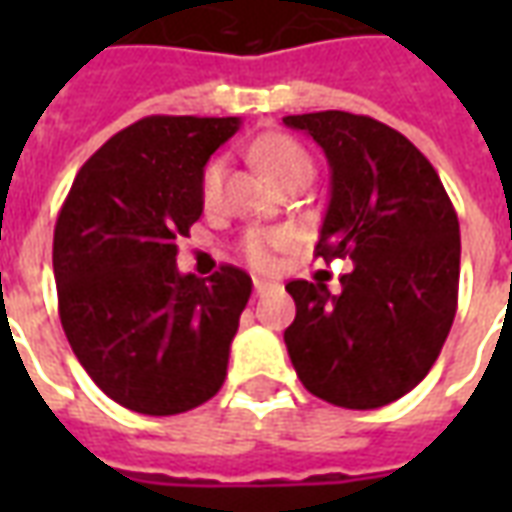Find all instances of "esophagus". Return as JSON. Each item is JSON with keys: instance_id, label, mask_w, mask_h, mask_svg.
Wrapping results in <instances>:
<instances>
[{"instance_id": "esophagus-1", "label": "esophagus", "mask_w": 512, "mask_h": 512, "mask_svg": "<svg viewBox=\"0 0 512 512\" xmlns=\"http://www.w3.org/2000/svg\"><path fill=\"white\" fill-rule=\"evenodd\" d=\"M271 290H277L274 282H266V279H255V296H266Z\"/></svg>"}]
</instances>
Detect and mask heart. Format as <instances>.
<instances>
[{
    "instance_id": "b5f03b06",
    "label": "heart",
    "mask_w": 512,
    "mask_h": 512,
    "mask_svg": "<svg viewBox=\"0 0 512 512\" xmlns=\"http://www.w3.org/2000/svg\"><path fill=\"white\" fill-rule=\"evenodd\" d=\"M249 153L257 161V167L266 172L274 183H288L290 178L307 175L312 178V158L304 147L290 139V136L271 134L260 136L257 142H252ZM224 180V161L213 158L208 161V167L202 169L200 194L205 205H216L219 194H222ZM288 244V233L285 230H249L241 238V255L252 268H268L274 263V252L279 246Z\"/></svg>"
}]
</instances>
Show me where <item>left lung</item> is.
Returning a JSON list of instances; mask_svg holds the SVG:
<instances>
[{"instance_id":"obj_1","label":"left lung","mask_w":512,"mask_h":512,"mask_svg":"<svg viewBox=\"0 0 512 512\" xmlns=\"http://www.w3.org/2000/svg\"><path fill=\"white\" fill-rule=\"evenodd\" d=\"M323 147L332 197L315 255L354 260L334 296L321 282L285 285V329L307 392L343 408H378L411 392L439 359L458 310L461 230L439 172L395 128L367 115H288Z\"/></svg>"}]
</instances>
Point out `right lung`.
<instances>
[{
    "label": "right lung",
    "mask_w": 512,
    "mask_h": 512,
    "mask_svg": "<svg viewBox=\"0 0 512 512\" xmlns=\"http://www.w3.org/2000/svg\"><path fill=\"white\" fill-rule=\"evenodd\" d=\"M238 117L150 115L84 161L54 227L60 321L87 376L120 406L169 417L224 384L252 279L175 266L202 216V169Z\"/></svg>",
    "instance_id": "add662e5"
}]
</instances>
